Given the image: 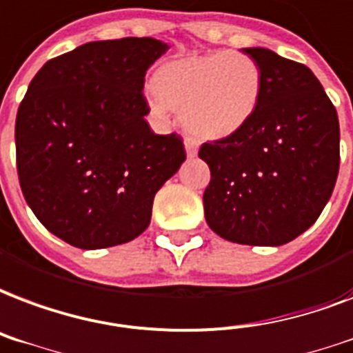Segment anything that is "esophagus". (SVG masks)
<instances>
[{"label": "esophagus", "mask_w": 353, "mask_h": 353, "mask_svg": "<svg viewBox=\"0 0 353 353\" xmlns=\"http://www.w3.org/2000/svg\"><path fill=\"white\" fill-rule=\"evenodd\" d=\"M185 150H187V157L192 159L196 157V153H198V144H196V141H192V139H185Z\"/></svg>", "instance_id": "1"}]
</instances>
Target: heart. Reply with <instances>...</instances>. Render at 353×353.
Instances as JSON below:
<instances>
[{
	"instance_id": "b5f03b06",
	"label": "heart",
	"mask_w": 353,
	"mask_h": 353,
	"mask_svg": "<svg viewBox=\"0 0 353 353\" xmlns=\"http://www.w3.org/2000/svg\"><path fill=\"white\" fill-rule=\"evenodd\" d=\"M157 117L181 112L183 123L203 141H224L254 118L263 75L254 59L239 51H212L165 63L152 81Z\"/></svg>"
}]
</instances>
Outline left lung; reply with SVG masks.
<instances>
[{"instance_id":"obj_1","label":"left lung","mask_w":353,"mask_h":353,"mask_svg":"<svg viewBox=\"0 0 353 353\" xmlns=\"http://www.w3.org/2000/svg\"><path fill=\"white\" fill-rule=\"evenodd\" d=\"M259 64L261 99L241 133L201 144L211 181L205 220L225 241L281 246L316 222L337 181L339 118L305 64L244 48Z\"/></svg>"}]
</instances>
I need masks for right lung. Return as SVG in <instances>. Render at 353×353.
I'll list each match as a JSON object with an SVG mask.
<instances>
[{"label":"right lung","instance_id":"1","mask_svg":"<svg viewBox=\"0 0 353 353\" xmlns=\"http://www.w3.org/2000/svg\"><path fill=\"white\" fill-rule=\"evenodd\" d=\"M166 50L148 37L88 42L48 61L21 99V192L46 230L75 248L141 235L157 190L187 159L179 134H155L144 120V77Z\"/></svg>","mask_w":353,"mask_h":353}]
</instances>
